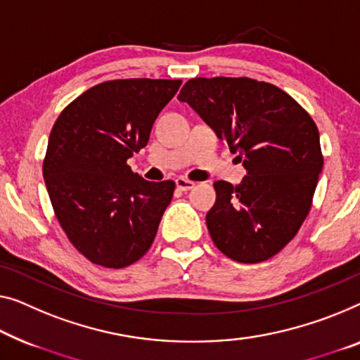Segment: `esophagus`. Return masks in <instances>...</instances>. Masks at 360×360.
Here are the masks:
<instances>
[{
	"label": "esophagus",
	"mask_w": 360,
	"mask_h": 360,
	"mask_svg": "<svg viewBox=\"0 0 360 360\" xmlns=\"http://www.w3.org/2000/svg\"><path fill=\"white\" fill-rule=\"evenodd\" d=\"M174 182H176V187H178V189L182 191V192L194 189V186H195V182H192L189 179H186V178H178Z\"/></svg>",
	"instance_id": "34e87169"
}]
</instances>
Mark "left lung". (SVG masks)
Instances as JSON below:
<instances>
[{"mask_svg": "<svg viewBox=\"0 0 360 360\" xmlns=\"http://www.w3.org/2000/svg\"><path fill=\"white\" fill-rule=\"evenodd\" d=\"M178 100L248 169L239 186L213 184L217 202L207 226L214 245L240 264L271 259L297 234L312 207L323 168L314 120L276 85L249 77L191 79Z\"/></svg>", "mask_w": 360, "mask_h": 360, "instance_id": "obj_1", "label": "left lung"}]
</instances>
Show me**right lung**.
Segmentation results:
<instances>
[{
    "label": "right lung",
    "instance_id": "right-lung-1",
    "mask_svg": "<svg viewBox=\"0 0 360 360\" xmlns=\"http://www.w3.org/2000/svg\"><path fill=\"white\" fill-rule=\"evenodd\" d=\"M182 80H108L84 92L58 117L43 178L61 228L85 259L124 268L146 254L174 192L150 182L127 160L147 146L152 126Z\"/></svg>",
    "mask_w": 360,
    "mask_h": 360
}]
</instances>
